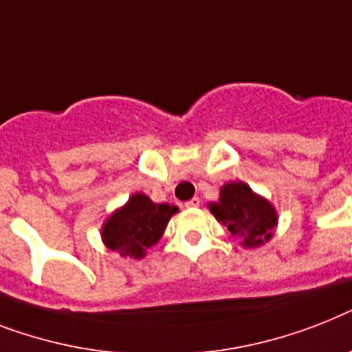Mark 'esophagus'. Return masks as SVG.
Instances as JSON below:
<instances>
[{"label": "esophagus", "mask_w": 352, "mask_h": 352, "mask_svg": "<svg viewBox=\"0 0 352 352\" xmlns=\"http://www.w3.org/2000/svg\"><path fill=\"white\" fill-rule=\"evenodd\" d=\"M198 205H199V198H192L185 204V207H187V209H194V207H198Z\"/></svg>", "instance_id": "34e87169"}]
</instances>
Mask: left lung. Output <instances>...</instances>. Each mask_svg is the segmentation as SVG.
<instances>
[{
    "instance_id": "1",
    "label": "left lung",
    "mask_w": 352,
    "mask_h": 352,
    "mask_svg": "<svg viewBox=\"0 0 352 352\" xmlns=\"http://www.w3.org/2000/svg\"><path fill=\"white\" fill-rule=\"evenodd\" d=\"M207 209L245 249L261 247L271 240L278 225L276 207L245 182L225 184L220 189V199L207 204Z\"/></svg>"
}]
</instances>
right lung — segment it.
<instances>
[{"label":"right lung","mask_w":352,"mask_h":352,"mask_svg":"<svg viewBox=\"0 0 352 352\" xmlns=\"http://www.w3.org/2000/svg\"><path fill=\"white\" fill-rule=\"evenodd\" d=\"M178 210L176 205L154 204L147 194L134 192L103 221L101 241L123 258L142 260L158 243L170 216Z\"/></svg>","instance_id":"add662e5"}]
</instances>
